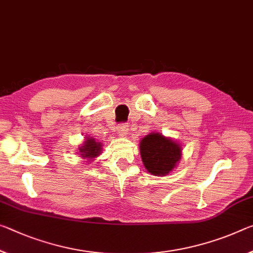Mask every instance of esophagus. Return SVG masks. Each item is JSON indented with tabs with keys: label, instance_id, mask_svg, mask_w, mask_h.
<instances>
[{
	"label": "esophagus",
	"instance_id": "obj_1",
	"mask_svg": "<svg viewBox=\"0 0 253 253\" xmlns=\"http://www.w3.org/2000/svg\"><path fill=\"white\" fill-rule=\"evenodd\" d=\"M117 130H118L119 134L126 135L127 131H128V125H127V124H125V123L119 124V125L117 126Z\"/></svg>",
	"mask_w": 253,
	"mask_h": 253
}]
</instances>
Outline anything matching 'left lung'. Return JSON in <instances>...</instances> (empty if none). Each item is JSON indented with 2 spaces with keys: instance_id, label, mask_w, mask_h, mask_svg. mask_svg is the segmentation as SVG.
<instances>
[{
  "instance_id": "1",
  "label": "left lung",
  "mask_w": 253,
  "mask_h": 253,
  "mask_svg": "<svg viewBox=\"0 0 253 253\" xmlns=\"http://www.w3.org/2000/svg\"><path fill=\"white\" fill-rule=\"evenodd\" d=\"M145 169L154 175L168 174L181 159V147L158 133L144 137L139 145Z\"/></svg>"
}]
</instances>
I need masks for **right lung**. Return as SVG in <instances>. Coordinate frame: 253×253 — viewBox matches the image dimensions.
Wrapping results in <instances>:
<instances>
[{
	"mask_svg": "<svg viewBox=\"0 0 253 253\" xmlns=\"http://www.w3.org/2000/svg\"><path fill=\"white\" fill-rule=\"evenodd\" d=\"M80 152H81V156L82 158H95L100 154L101 152V144L95 142V139L92 137H89L84 142L83 146L80 148Z\"/></svg>",
	"mask_w": 253,
	"mask_h": 253,
	"instance_id": "1",
	"label": "right lung"
}]
</instances>
